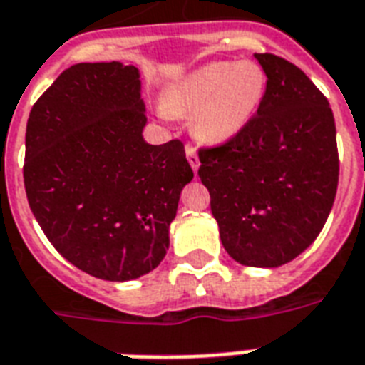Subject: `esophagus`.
<instances>
[{
    "label": "esophagus",
    "mask_w": 365,
    "mask_h": 365,
    "mask_svg": "<svg viewBox=\"0 0 365 365\" xmlns=\"http://www.w3.org/2000/svg\"><path fill=\"white\" fill-rule=\"evenodd\" d=\"M185 153H187V158H189V164H191V168H193V170H197V168H199V157H197V149H195L191 143H187V145H185Z\"/></svg>",
    "instance_id": "obj_1"
}]
</instances>
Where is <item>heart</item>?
Here are the masks:
<instances>
[{
  "mask_svg": "<svg viewBox=\"0 0 365 365\" xmlns=\"http://www.w3.org/2000/svg\"><path fill=\"white\" fill-rule=\"evenodd\" d=\"M264 93V74L255 63H210L170 86L163 97L168 115L191 113V130L205 141H222L255 115Z\"/></svg>",
  "mask_w": 365,
  "mask_h": 365,
  "instance_id": "obj_1",
  "label": "heart"
}]
</instances>
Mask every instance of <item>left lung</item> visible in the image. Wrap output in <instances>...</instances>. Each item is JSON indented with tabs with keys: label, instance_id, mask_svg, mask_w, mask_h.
<instances>
[{
	"label": "left lung",
	"instance_id": "left-lung-1",
	"mask_svg": "<svg viewBox=\"0 0 365 365\" xmlns=\"http://www.w3.org/2000/svg\"><path fill=\"white\" fill-rule=\"evenodd\" d=\"M268 82L257 115L235 135L199 149L227 255L243 266L291 262L322 232L339 183L335 118L322 91L293 63L255 53Z\"/></svg>",
	"mask_w": 365,
	"mask_h": 365
}]
</instances>
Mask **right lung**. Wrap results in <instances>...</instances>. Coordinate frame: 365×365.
I'll use <instances>...</instances> for the list:
<instances>
[{"label":"right lung","instance_id":"add662e5","mask_svg":"<svg viewBox=\"0 0 365 365\" xmlns=\"http://www.w3.org/2000/svg\"><path fill=\"white\" fill-rule=\"evenodd\" d=\"M135 66L80 63L34 103L24 189L41 232L86 274L128 282L168 249V227L193 170L180 139L149 145Z\"/></svg>","mask_w":365,"mask_h":365}]
</instances>
